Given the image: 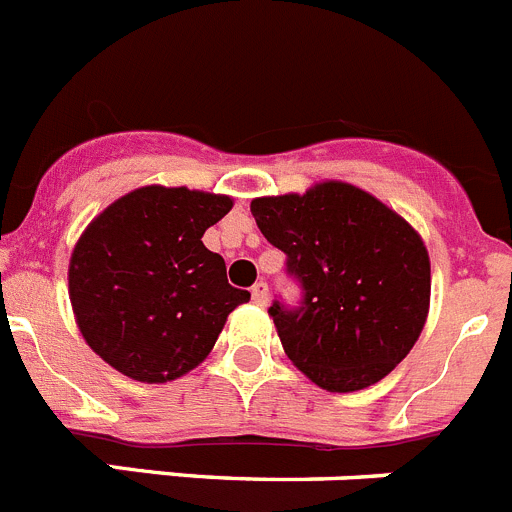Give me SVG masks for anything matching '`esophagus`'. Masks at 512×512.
I'll return each instance as SVG.
<instances>
[{"mask_svg":"<svg viewBox=\"0 0 512 512\" xmlns=\"http://www.w3.org/2000/svg\"><path fill=\"white\" fill-rule=\"evenodd\" d=\"M251 297H253V302H256V305H266V302H269V284H266L264 279L253 284Z\"/></svg>","mask_w":512,"mask_h":512,"instance_id":"1","label":"esophagus"}]
</instances>
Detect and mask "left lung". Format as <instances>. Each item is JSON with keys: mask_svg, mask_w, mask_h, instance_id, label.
<instances>
[{"mask_svg": "<svg viewBox=\"0 0 512 512\" xmlns=\"http://www.w3.org/2000/svg\"><path fill=\"white\" fill-rule=\"evenodd\" d=\"M256 225L287 256L300 302L269 315L284 354L330 392L379 382L410 354L431 300L420 235L364 189L323 182L251 202Z\"/></svg>", "mask_w": 512, "mask_h": 512, "instance_id": "8db88e82", "label": "left lung"}]
</instances>
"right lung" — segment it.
Listing matches in <instances>:
<instances>
[{"label": "right lung", "mask_w": 512, "mask_h": 512, "mask_svg": "<svg viewBox=\"0 0 512 512\" xmlns=\"http://www.w3.org/2000/svg\"><path fill=\"white\" fill-rule=\"evenodd\" d=\"M230 207L223 194L143 187L94 217L69 266L76 323L94 354L148 384L205 361L230 312L251 300L202 243Z\"/></svg>", "instance_id": "right-lung-1"}]
</instances>
